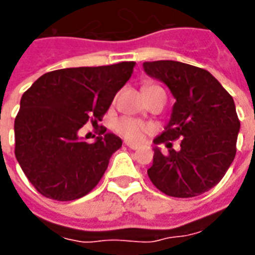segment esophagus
Instances as JSON below:
<instances>
[{"label": "esophagus", "mask_w": 255, "mask_h": 255, "mask_svg": "<svg viewBox=\"0 0 255 255\" xmlns=\"http://www.w3.org/2000/svg\"><path fill=\"white\" fill-rule=\"evenodd\" d=\"M126 145H127L129 149H137V148H139V145H137V144H133V143H126Z\"/></svg>", "instance_id": "esophagus-1"}]
</instances>
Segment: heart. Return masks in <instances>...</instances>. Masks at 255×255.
Masks as SVG:
<instances>
[{"mask_svg": "<svg viewBox=\"0 0 255 255\" xmlns=\"http://www.w3.org/2000/svg\"><path fill=\"white\" fill-rule=\"evenodd\" d=\"M114 129L119 135L123 136L124 139L137 141L143 137L144 133H147L151 129V127L141 120L132 118V116H122V118L115 120Z\"/></svg>", "mask_w": 255, "mask_h": 255, "instance_id": "1", "label": "heart"}]
</instances>
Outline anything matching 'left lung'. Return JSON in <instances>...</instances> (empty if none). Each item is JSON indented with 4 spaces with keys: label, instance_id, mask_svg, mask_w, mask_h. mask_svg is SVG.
I'll list each match as a JSON object with an SVG mask.
<instances>
[{
    "label": "left lung",
    "instance_id": "obj_1",
    "mask_svg": "<svg viewBox=\"0 0 255 255\" xmlns=\"http://www.w3.org/2000/svg\"><path fill=\"white\" fill-rule=\"evenodd\" d=\"M144 71L164 82L174 96L172 116L156 147L148 176L167 196L196 197L216 186L237 152L240 120L229 92L204 69L176 61L144 62ZM181 138L180 151L171 141Z\"/></svg>",
    "mask_w": 255,
    "mask_h": 255
}]
</instances>
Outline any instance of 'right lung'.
Wrapping results in <instances>:
<instances>
[{
    "label": "right lung",
    "mask_w": 255,
    "mask_h": 255,
    "mask_svg": "<svg viewBox=\"0 0 255 255\" xmlns=\"http://www.w3.org/2000/svg\"><path fill=\"white\" fill-rule=\"evenodd\" d=\"M133 67L135 62H120L55 70L38 78L22 95L14 120V153L42 196L73 201L98 185L122 139L103 128L90 144L78 131L90 120L94 124L103 119Z\"/></svg>",
    "instance_id": "obj_1"
}]
</instances>
